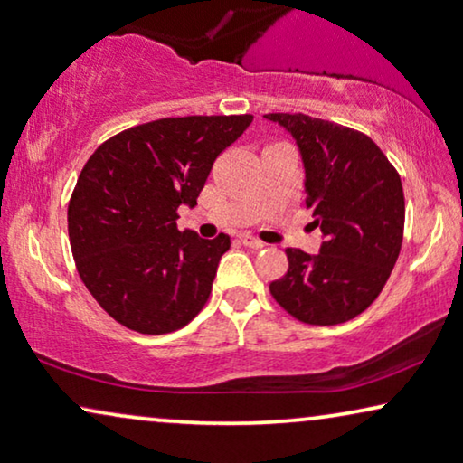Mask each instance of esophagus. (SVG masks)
<instances>
[{"label": "esophagus", "mask_w": 463, "mask_h": 463, "mask_svg": "<svg viewBox=\"0 0 463 463\" xmlns=\"http://www.w3.org/2000/svg\"><path fill=\"white\" fill-rule=\"evenodd\" d=\"M239 241H241V243H243L245 247H253V250H261V247H266V243H264V241H260V239H255V237H251V234H250V232L241 234V237H239Z\"/></svg>", "instance_id": "esophagus-1"}]
</instances>
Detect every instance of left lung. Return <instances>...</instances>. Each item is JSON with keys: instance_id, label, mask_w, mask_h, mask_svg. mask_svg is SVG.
<instances>
[{"instance_id": "left-lung-1", "label": "left lung", "mask_w": 463, "mask_h": 463, "mask_svg": "<svg viewBox=\"0 0 463 463\" xmlns=\"http://www.w3.org/2000/svg\"><path fill=\"white\" fill-rule=\"evenodd\" d=\"M298 143L306 205L322 245L312 255L287 250L288 270L270 282L272 298L307 324H341L383 291L402 251V178L381 147L354 128L306 114H266Z\"/></svg>"}]
</instances>
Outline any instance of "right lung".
Returning <instances> with one entry per match:
<instances>
[{
    "label": "right lung",
    "instance_id": "1",
    "mask_svg": "<svg viewBox=\"0 0 463 463\" xmlns=\"http://www.w3.org/2000/svg\"><path fill=\"white\" fill-rule=\"evenodd\" d=\"M251 120H154L112 137L89 157L68 205V234L89 293L122 326L165 335L202 312L231 239L181 232L176 210L195 208L213 160Z\"/></svg>",
    "mask_w": 463,
    "mask_h": 463
}]
</instances>
